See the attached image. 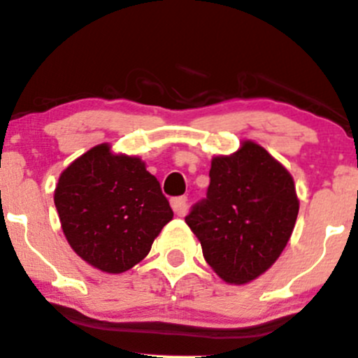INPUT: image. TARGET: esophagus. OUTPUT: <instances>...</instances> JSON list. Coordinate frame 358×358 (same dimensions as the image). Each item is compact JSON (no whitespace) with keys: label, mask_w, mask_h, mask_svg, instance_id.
Wrapping results in <instances>:
<instances>
[{"label":"esophagus","mask_w":358,"mask_h":358,"mask_svg":"<svg viewBox=\"0 0 358 358\" xmlns=\"http://www.w3.org/2000/svg\"><path fill=\"white\" fill-rule=\"evenodd\" d=\"M171 207L175 210L176 215H185L187 214V197H175L171 199Z\"/></svg>","instance_id":"esophagus-1"}]
</instances>
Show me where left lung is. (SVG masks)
<instances>
[{
    "label": "left lung",
    "instance_id": "obj_1",
    "mask_svg": "<svg viewBox=\"0 0 358 358\" xmlns=\"http://www.w3.org/2000/svg\"><path fill=\"white\" fill-rule=\"evenodd\" d=\"M209 176L207 197L185 222L212 270L227 284H246L277 262L290 239L299 214L294 180L253 141L212 158Z\"/></svg>",
    "mask_w": 358,
    "mask_h": 358
}]
</instances>
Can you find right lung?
<instances>
[{
	"instance_id": "add662e5",
	"label": "right lung",
	"mask_w": 358,
	"mask_h": 358,
	"mask_svg": "<svg viewBox=\"0 0 358 358\" xmlns=\"http://www.w3.org/2000/svg\"><path fill=\"white\" fill-rule=\"evenodd\" d=\"M54 203L69 246L86 263L122 273L139 263L173 219L156 176L136 156L98 144L59 176Z\"/></svg>"
}]
</instances>
